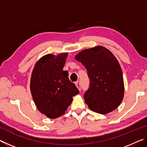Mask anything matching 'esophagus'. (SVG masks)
Wrapping results in <instances>:
<instances>
[{
    "mask_svg": "<svg viewBox=\"0 0 147 147\" xmlns=\"http://www.w3.org/2000/svg\"><path fill=\"white\" fill-rule=\"evenodd\" d=\"M75 85H76V88H78V89H79V90H80V83L79 81L76 82L75 83Z\"/></svg>",
    "mask_w": 147,
    "mask_h": 147,
    "instance_id": "34e87169",
    "label": "esophagus"
}]
</instances>
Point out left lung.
Returning a JSON list of instances; mask_svg holds the SVG:
<instances>
[{
    "instance_id": "left-lung-1",
    "label": "left lung",
    "mask_w": 147,
    "mask_h": 147,
    "mask_svg": "<svg viewBox=\"0 0 147 147\" xmlns=\"http://www.w3.org/2000/svg\"><path fill=\"white\" fill-rule=\"evenodd\" d=\"M85 67L90 80L84 93L86 103L92 111L100 114L117 108L124 97V80L120 65L105 47L85 49L75 56Z\"/></svg>"
}]
</instances>
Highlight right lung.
<instances>
[{
  "label": "right lung",
  "mask_w": 147,
  "mask_h": 147,
  "mask_svg": "<svg viewBox=\"0 0 147 147\" xmlns=\"http://www.w3.org/2000/svg\"><path fill=\"white\" fill-rule=\"evenodd\" d=\"M68 53L56 56L47 54L39 59L32 71L30 91L38 110L47 117L56 119L65 113L79 90L63 68Z\"/></svg>",
  "instance_id": "obj_1"
}]
</instances>
